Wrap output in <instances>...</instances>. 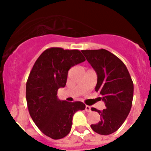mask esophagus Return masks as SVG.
Instances as JSON below:
<instances>
[{
  "label": "esophagus",
  "instance_id": "obj_1",
  "mask_svg": "<svg viewBox=\"0 0 151 151\" xmlns=\"http://www.w3.org/2000/svg\"><path fill=\"white\" fill-rule=\"evenodd\" d=\"M85 110L87 112H90L91 111V107H90L89 106H85Z\"/></svg>",
  "mask_w": 151,
  "mask_h": 151
}]
</instances>
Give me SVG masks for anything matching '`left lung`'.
Returning <instances> with one entry per match:
<instances>
[{"label": "left lung", "mask_w": 151, "mask_h": 151, "mask_svg": "<svg viewBox=\"0 0 151 151\" xmlns=\"http://www.w3.org/2000/svg\"><path fill=\"white\" fill-rule=\"evenodd\" d=\"M87 61L97 74L96 92L101 95L106 109L92 107L100 115V121L91 128L100 135H110L122 126L131 110L133 82L124 63L106 49L82 50Z\"/></svg>", "instance_id": "left-lung-1"}]
</instances>
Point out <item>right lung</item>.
Instances as JSON below:
<instances>
[{
    "mask_svg": "<svg viewBox=\"0 0 151 151\" xmlns=\"http://www.w3.org/2000/svg\"><path fill=\"white\" fill-rule=\"evenodd\" d=\"M84 61L79 50L50 48L42 52L29 73L26 87L29 115L38 129L53 139L67 136L73 114L85 109L81 102L62 101L57 96L58 89L66 85L69 70Z\"/></svg>",
    "mask_w": 151,
    "mask_h": 151,
    "instance_id": "add662e5",
    "label": "right lung"
}]
</instances>
